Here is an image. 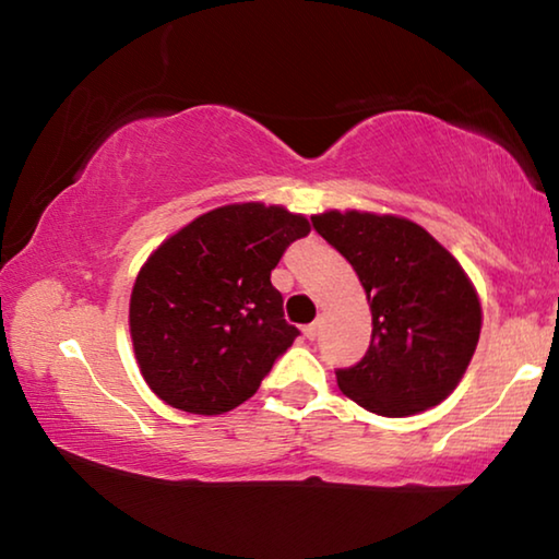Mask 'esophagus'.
<instances>
[{"label": "esophagus", "instance_id": "obj_1", "mask_svg": "<svg viewBox=\"0 0 559 559\" xmlns=\"http://www.w3.org/2000/svg\"><path fill=\"white\" fill-rule=\"evenodd\" d=\"M302 335H306L308 340H316L318 337V323H310V325L302 328Z\"/></svg>", "mask_w": 559, "mask_h": 559}]
</instances>
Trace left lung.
Returning a JSON list of instances; mask_svg holds the SVG:
<instances>
[{"label": "left lung", "mask_w": 559, "mask_h": 559, "mask_svg": "<svg viewBox=\"0 0 559 559\" xmlns=\"http://www.w3.org/2000/svg\"><path fill=\"white\" fill-rule=\"evenodd\" d=\"M316 231L355 269L372 310V340L335 370L345 396L380 416H412L456 390L476 353L480 300L461 263L404 216L330 210Z\"/></svg>", "instance_id": "left-lung-1"}]
</instances>
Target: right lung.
Here are the masks:
<instances>
[{"label":"right lung","mask_w":559,"mask_h":559,"mask_svg":"<svg viewBox=\"0 0 559 559\" xmlns=\"http://www.w3.org/2000/svg\"><path fill=\"white\" fill-rule=\"evenodd\" d=\"M310 224L286 206L212 210L169 236L140 269L130 337L159 400L189 414H224L257 394L298 337L271 271Z\"/></svg>","instance_id":"1"}]
</instances>
